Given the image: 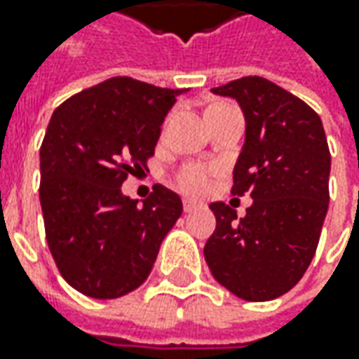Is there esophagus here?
Masks as SVG:
<instances>
[{"instance_id": "1", "label": "esophagus", "mask_w": 359, "mask_h": 359, "mask_svg": "<svg viewBox=\"0 0 359 359\" xmlns=\"http://www.w3.org/2000/svg\"><path fill=\"white\" fill-rule=\"evenodd\" d=\"M201 203L200 201H196V200H184V212H194V210H198L200 208Z\"/></svg>"}]
</instances>
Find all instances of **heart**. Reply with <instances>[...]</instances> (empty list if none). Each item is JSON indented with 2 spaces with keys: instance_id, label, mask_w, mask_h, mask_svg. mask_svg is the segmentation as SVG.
Masks as SVG:
<instances>
[{
  "instance_id": "heart-1",
  "label": "heart",
  "mask_w": 359,
  "mask_h": 359,
  "mask_svg": "<svg viewBox=\"0 0 359 359\" xmlns=\"http://www.w3.org/2000/svg\"><path fill=\"white\" fill-rule=\"evenodd\" d=\"M215 173H217L215 165L203 163V161H187V163L180 165L175 170L173 184L186 194L200 196V194H205L212 187Z\"/></svg>"
}]
</instances>
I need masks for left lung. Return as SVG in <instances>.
Segmentation results:
<instances>
[{"instance_id": "left-lung-1", "label": "left lung", "mask_w": 359, "mask_h": 359, "mask_svg": "<svg viewBox=\"0 0 359 359\" xmlns=\"http://www.w3.org/2000/svg\"><path fill=\"white\" fill-rule=\"evenodd\" d=\"M214 93L236 97L245 144L233 196L254 203L243 217L214 201L215 231L203 255L217 283L245 302H268L296 285L316 254L330 201V147L320 116L266 77L245 76Z\"/></svg>"}]
</instances>
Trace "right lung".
I'll list each match as a JSON object with an SVG mask.
<instances>
[{
	"label": "right lung",
	"instance_id": "right-lung-1",
	"mask_svg": "<svg viewBox=\"0 0 359 359\" xmlns=\"http://www.w3.org/2000/svg\"><path fill=\"white\" fill-rule=\"evenodd\" d=\"M133 77H109L55 107L39 149L46 240L63 280L83 296L114 299L147 280L182 215L172 189L154 186L137 205L121 194L156 151L177 95Z\"/></svg>",
	"mask_w": 359,
	"mask_h": 359
}]
</instances>
